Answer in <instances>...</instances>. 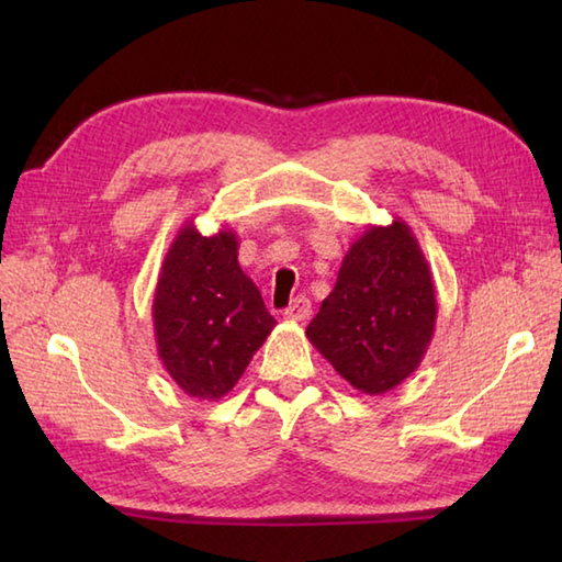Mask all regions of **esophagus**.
Wrapping results in <instances>:
<instances>
[{
  "mask_svg": "<svg viewBox=\"0 0 562 562\" xmlns=\"http://www.w3.org/2000/svg\"><path fill=\"white\" fill-rule=\"evenodd\" d=\"M312 316V302L306 300V296H296V300L284 308V318L288 321H306Z\"/></svg>",
  "mask_w": 562,
  "mask_h": 562,
  "instance_id": "obj_1",
  "label": "esophagus"
}]
</instances>
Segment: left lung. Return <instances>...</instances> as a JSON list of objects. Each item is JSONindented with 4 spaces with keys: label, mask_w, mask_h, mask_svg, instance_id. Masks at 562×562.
Masks as SVG:
<instances>
[{
    "label": "left lung",
    "mask_w": 562,
    "mask_h": 562,
    "mask_svg": "<svg viewBox=\"0 0 562 562\" xmlns=\"http://www.w3.org/2000/svg\"><path fill=\"white\" fill-rule=\"evenodd\" d=\"M437 294L429 262L401 217L369 224L338 270L306 338L357 391L403 384L432 342Z\"/></svg>",
    "instance_id": "1"
}]
</instances>
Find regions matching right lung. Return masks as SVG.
<instances>
[{
	"mask_svg": "<svg viewBox=\"0 0 562 562\" xmlns=\"http://www.w3.org/2000/svg\"><path fill=\"white\" fill-rule=\"evenodd\" d=\"M151 321L164 369L198 401L226 396L278 326L238 266L236 232L202 236L193 222L178 229L161 262Z\"/></svg>",
	"mask_w": 562,
	"mask_h": 562,
	"instance_id": "obj_1",
	"label": "right lung"
}]
</instances>
